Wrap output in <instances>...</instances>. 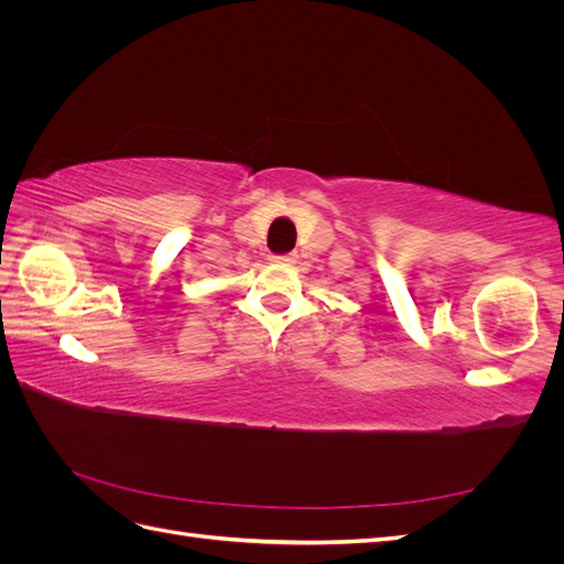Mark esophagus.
<instances>
[{
    "instance_id": "1",
    "label": "esophagus",
    "mask_w": 564,
    "mask_h": 564,
    "mask_svg": "<svg viewBox=\"0 0 564 564\" xmlns=\"http://www.w3.org/2000/svg\"><path fill=\"white\" fill-rule=\"evenodd\" d=\"M270 261H272V263H284V265H289V263H294V256H292V253H284V256H270Z\"/></svg>"
}]
</instances>
